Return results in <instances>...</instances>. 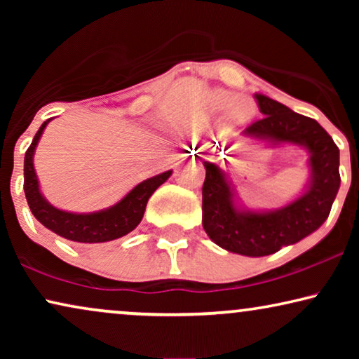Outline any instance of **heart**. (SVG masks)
<instances>
[{
    "label": "heart",
    "instance_id": "heart-1",
    "mask_svg": "<svg viewBox=\"0 0 359 359\" xmlns=\"http://www.w3.org/2000/svg\"><path fill=\"white\" fill-rule=\"evenodd\" d=\"M233 100L235 96L230 91H217L214 93L212 97H210V104H212L215 111H224L232 106V109H230V117H232V121L237 122V124H243V122L252 119L255 114L253 102L248 100H238L233 103Z\"/></svg>",
    "mask_w": 359,
    "mask_h": 359
}]
</instances>
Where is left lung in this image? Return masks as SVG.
<instances>
[{
	"instance_id": "obj_1",
	"label": "left lung",
	"mask_w": 359,
	"mask_h": 359,
	"mask_svg": "<svg viewBox=\"0 0 359 359\" xmlns=\"http://www.w3.org/2000/svg\"><path fill=\"white\" fill-rule=\"evenodd\" d=\"M263 117L243 130V139L269 147L297 145L307 150L309 180L302 193L278 209L245 208L227 173L204 161L203 227L227 252L266 257L294 245L320 227L330 214L340 188V150L316 119L257 93Z\"/></svg>"
}]
</instances>
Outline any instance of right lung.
I'll return each instance as SVG.
<instances>
[{"mask_svg": "<svg viewBox=\"0 0 359 359\" xmlns=\"http://www.w3.org/2000/svg\"><path fill=\"white\" fill-rule=\"evenodd\" d=\"M52 119L53 117L41 126L24 156V193L34 217L53 233L78 243H104L132 232L144 217L150 196L170 178L173 170L142 181L114 205L96 212H70V210L58 209L42 194L34 168V154L37 144Z\"/></svg>", "mask_w": 359, "mask_h": 359, "instance_id": "right-lung-1", "label": "right lung"}]
</instances>
